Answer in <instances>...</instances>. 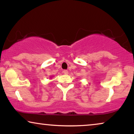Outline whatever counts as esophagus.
<instances>
[{"instance_id":"obj_1","label":"esophagus","mask_w":134,"mask_h":134,"mask_svg":"<svg viewBox=\"0 0 134 134\" xmlns=\"http://www.w3.org/2000/svg\"><path fill=\"white\" fill-rule=\"evenodd\" d=\"M63 73H64V74H65L66 75V74H68V70H64V71H63Z\"/></svg>"}]
</instances>
